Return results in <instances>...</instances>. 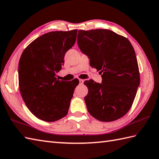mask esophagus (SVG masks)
<instances>
[{
	"label": "esophagus",
	"mask_w": 159,
	"mask_h": 159,
	"mask_svg": "<svg viewBox=\"0 0 159 159\" xmlns=\"http://www.w3.org/2000/svg\"><path fill=\"white\" fill-rule=\"evenodd\" d=\"M84 83V80L83 79H79V83L80 84H83Z\"/></svg>",
	"instance_id": "34e87169"
}]
</instances>
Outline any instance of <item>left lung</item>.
I'll return each mask as SVG.
<instances>
[{
	"instance_id": "1",
	"label": "left lung",
	"mask_w": 159,
	"mask_h": 159,
	"mask_svg": "<svg viewBox=\"0 0 159 159\" xmlns=\"http://www.w3.org/2000/svg\"><path fill=\"white\" fill-rule=\"evenodd\" d=\"M77 43L92 67L99 70L102 83L84 81L88 112L98 120L110 122L126 114L140 83L137 58L130 41L109 30H79Z\"/></svg>"
}]
</instances>
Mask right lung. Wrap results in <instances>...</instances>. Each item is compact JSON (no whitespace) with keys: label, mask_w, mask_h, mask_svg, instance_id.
<instances>
[{"label":"right lung","mask_w":159,"mask_h":159,"mask_svg":"<svg viewBox=\"0 0 159 159\" xmlns=\"http://www.w3.org/2000/svg\"><path fill=\"white\" fill-rule=\"evenodd\" d=\"M77 30L53 31L35 39L19 61V87L25 105L38 119L53 122L66 116L79 83L59 80L66 51L75 45Z\"/></svg>","instance_id":"right-lung-1"}]
</instances>
